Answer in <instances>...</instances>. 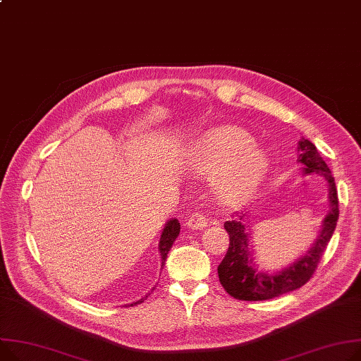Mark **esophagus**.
I'll list each match as a JSON object with an SVG mask.
<instances>
[{
    "label": "esophagus",
    "mask_w": 361,
    "mask_h": 361,
    "mask_svg": "<svg viewBox=\"0 0 361 361\" xmlns=\"http://www.w3.org/2000/svg\"><path fill=\"white\" fill-rule=\"evenodd\" d=\"M209 222H210V219L207 218V216H204L203 213H200V212H195L193 214L190 216L188 218V221H187V228L188 229H203V228H206L207 225H209Z\"/></svg>",
    "instance_id": "esophagus-1"
}]
</instances>
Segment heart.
I'll return each mask as SVG.
<instances>
[{
    "mask_svg": "<svg viewBox=\"0 0 361 361\" xmlns=\"http://www.w3.org/2000/svg\"><path fill=\"white\" fill-rule=\"evenodd\" d=\"M188 165L200 176L213 177L216 197L226 206L247 202L269 171V158L254 137L236 126L207 130L187 152Z\"/></svg>",
    "mask_w": 361,
    "mask_h": 361,
    "instance_id": "heart-1",
    "label": "heart"
}]
</instances>
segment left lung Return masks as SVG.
Returning <instances> with one entry per match:
<instances>
[{"instance_id": "left-lung-1", "label": "left lung", "mask_w": 361, "mask_h": 361, "mask_svg": "<svg viewBox=\"0 0 361 361\" xmlns=\"http://www.w3.org/2000/svg\"><path fill=\"white\" fill-rule=\"evenodd\" d=\"M298 149V161L305 165L303 174L307 176L317 173L328 183L329 210L324 219L322 231L306 255L300 257L281 271L269 274L255 269L254 258L251 255L252 251L250 248L251 245H248L251 236L245 231L247 224L244 216H239V219L225 222L224 226L229 233V248L219 264L218 274L224 289L235 299L267 300L299 289L314 276L335 226H337L340 214L338 195L328 165L310 140L302 137Z\"/></svg>"}]
</instances>
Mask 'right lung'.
<instances>
[{
  "label": "right lung",
  "instance_id": "right-lung-1",
  "mask_svg": "<svg viewBox=\"0 0 361 361\" xmlns=\"http://www.w3.org/2000/svg\"><path fill=\"white\" fill-rule=\"evenodd\" d=\"M178 233H180V222H178V219H170V221L165 224V228H164V231L161 233L159 245H158L159 252H161V261H162L161 264H162V266L165 264L166 255H168V252H170V250H171L174 241L177 239ZM143 299H140V300H137V302H135L132 305H137Z\"/></svg>",
  "mask_w": 361,
  "mask_h": 361
}]
</instances>
